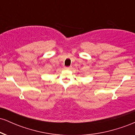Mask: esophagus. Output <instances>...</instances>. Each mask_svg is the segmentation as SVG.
I'll return each mask as SVG.
<instances>
[{
  "label": "esophagus",
  "instance_id": "obj_1",
  "mask_svg": "<svg viewBox=\"0 0 135 135\" xmlns=\"http://www.w3.org/2000/svg\"><path fill=\"white\" fill-rule=\"evenodd\" d=\"M71 66H65V69H66V70H70L71 69Z\"/></svg>",
  "mask_w": 135,
  "mask_h": 135
}]
</instances>
